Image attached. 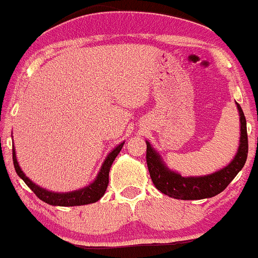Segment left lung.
<instances>
[{"instance_id": "left-lung-1", "label": "left lung", "mask_w": 258, "mask_h": 258, "mask_svg": "<svg viewBox=\"0 0 258 258\" xmlns=\"http://www.w3.org/2000/svg\"><path fill=\"white\" fill-rule=\"evenodd\" d=\"M240 119L239 146L232 162L223 169L200 177H182L179 173L170 170L155 149L146 141V163L154 186L169 197L178 200H202L219 195L227 188L239 170L244 167L248 154V136L244 113L237 103Z\"/></svg>"}]
</instances>
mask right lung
I'll return each mask as SVG.
<instances>
[{"instance_id":"1","label":"right lung","mask_w":258,"mask_h":258,"mask_svg":"<svg viewBox=\"0 0 258 258\" xmlns=\"http://www.w3.org/2000/svg\"><path fill=\"white\" fill-rule=\"evenodd\" d=\"M124 141L122 144H119L118 146H115L108 156L105 158L104 163H103L102 168H100L99 173L96 175V178L94 179L93 183H90L89 186L84 187V188L78 189V191L72 192H64V194H59V192H52L47 191V189L42 188L38 184H35L34 182H31L24 172L21 170L20 165L18 163V159H16L15 154V148H13V160H14V167H15L16 173H18L19 177L24 180L26 183V186L37 195L38 199H40L42 201H44L45 204H49L52 206H81V205H88V204H93L96 202L98 200L102 199L104 196L105 191H107L108 183H109V170L112 167L114 159L117 158V155L121 151L122 146H123Z\"/></svg>"}]
</instances>
